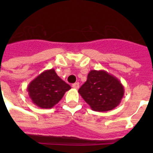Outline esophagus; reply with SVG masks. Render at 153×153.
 <instances>
[{
  "instance_id": "34e87169",
  "label": "esophagus",
  "mask_w": 153,
  "mask_h": 153,
  "mask_svg": "<svg viewBox=\"0 0 153 153\" xmlns=\"http://www.w3.org/2000/svg\"><path fill=\"white\" fill-rule=\"evenodd\" d=\"M72 87L73 88H74V89H79V83H74V84L72 85Z\"/></svg>"
}]
</instances>
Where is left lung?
Masks as SVG:
<instances>
[{"label": "left lung", "mask_w": 153, "mask_h": 153, "mask_svg": "<svg viewBox=\"0 0 153 153\" xmlns=\"http://www.w3.org/2000/svg\"><path fill=\"white\" fill-rule=\"evenodd\" d=\"M78 93L93 111L106 112L117 107L124 95V87L116 76L105 70H90Z\"/></svg>", "instance_id": "8db88e82"}]
</instances>
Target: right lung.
I'll return each instance as SVG.
<instances>
[{"label":"right lung","mask_w":153,"mask_h":153,"mask_svg":"<svg viewBox=\"0 0 153 153\" xmlns=\"http://www.w3.org/2000/svg\"><path fill=\"white\" fill-rule=\"evenodd\" d=\"M70 89V85L58 76L54 69L41 73L27 86L28 94L32 102L43 109L53 107Z\"/></svg>","instance_id":"add662e5"}]
</instances>
